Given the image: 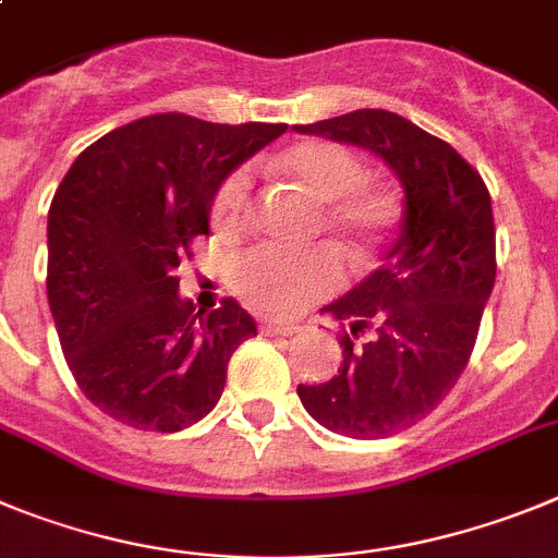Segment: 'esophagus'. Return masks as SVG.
Listing matches in <instances>:
<instances>
[{
	"label": "esophagus",
	"instance_id": "34e87169",
	"mask_svg": "<svg viewBox=\"0 0 558 558\" xmlns=\"http://www.w3.org/2000/svg\"><path fill=\"white\" fill-rule=\"evenodd\" d=\"M264 336H298L300 325H280V323H264L260 325Z\"/></svg>",
	"mask_w": 558,
	"mask_h": 558
}]
</instances>
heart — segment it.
<instances>
[{
    "instance_id": "obj_1",
    "label": "heart",
    "mask_w": 558,
    "mask_h": 558,
    "mask_svg": "<svg viewBox=\"0 0 558 558\" xmlns=\"http://www.w3.org/2000/svg\"><path fill=\"white\" fill-rule=\"evenodd\" d=\"M283 178L323 203L319 222L355 264L373 258L398 222V203L384 185L364 180V163L336 142L291 144L275 160ZM250 210V172L233 169L210 197V225L222 235L239 233ZM344 283L336 253L325 247L291 253L280 247H255L233 264V289L258 314L294 316L330 298Z\"/></svg>"
}]
</instances>
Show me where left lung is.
<instances>
[{
  "mask_svg": "<svg viewBox=\"0 0 558 558\" xmlns=\"http://www.w3.org/2000/svg\"><path fill=\"white\" fill-rule=\"evenodd\" d=\"M294 130L373 149L405 189L403 228L384 267L325 308L341 328L339 375L298 386L305 411L333 434H400L448 398L473 355L498 272L489 189L448 142L391 110Z\"/></svg>",
  "mask_w": 558,
  "mask_h": 558,
  "instance_id": "left-lung-1",
  "label": "left lung"
}]
</instances>
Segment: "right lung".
I'll return each mask as SVG.
<instances>
[{
	"label": "right lung",
	"instance_id": "obj_1",
	"mask_svg": "<svg viewBox=\"0 0 558 558\" xmlns=\"http://www.w3.org/2000/svg\"><path fill=\"white\" fill-rule=\"evenodd\" d=\"M283 130L155 113L85 147L60 180L49 308L74 380L117 423L174 434L222 398L230 355L255 336V319L233 298L194 311L174 269L208 235L225 174Z\"/></svg>",
	"mask_w": 558,
	"mask_h": 558
}]
</instances>
